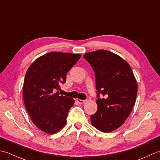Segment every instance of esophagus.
Instances as JSON below:
<instances>
[{
  "label": "esophagus",
  "instance_id": "1",
  "mask_svg": "<svg viewBox=\"0 0 160 160\" xmlns=\"http://www.w3.org/2000/svg\"><path fill=\"white\" fill-rule=\"evenodd\" d=\"M76 101L79 103V104H83V103H84L86 102V101H84V100H81V99H79V98H77L76 99Z\"/></svg>",
  "mask_w": 160,
  "mask_h": 160
}]
</instances>
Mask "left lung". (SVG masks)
I'll return each mask as SVG.
<instances>
[{"label":"left lung","instance_id":"8db88e82","mask_svg":"<svg viewBox=\"0 0 160 160\" xmlns=\"http://www.w3.org/2000/svg\"><path fill=\"white\" fill-rule=\"evenodd\" d=\"M84 58L95 73L97 112L91 123L103 132L118 129L129 117L136 101L137 83L130 66L120 56L105 50L87 52ZM104 98L101 99L99 94Z\"/></svg>","mask_w":160,"mask_h":160}]
</instances>
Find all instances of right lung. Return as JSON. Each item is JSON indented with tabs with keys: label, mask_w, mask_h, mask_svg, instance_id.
Returning <instances> with one entry per match:
<instances>
[{
	"label": "right lung",
	"mask_w": 160,
	"mask_h": 160,
	"mask_svg": "<svg viewBox=\"0 0 160 160\" xmlns=\"http://www.w3.org/2000/svg\"><path fill=\"white\" fill-rule=\"evenodd\" d=\"M80 58V54L51 52L35 59L28 68L23 101L31 120L43 132L54 134L66 125L68 112L75 101L59 96L58 90Z\"/></svg>",
	"instance_id": "add662e5"
}]
</instances>
